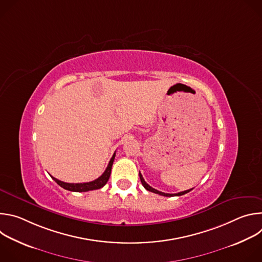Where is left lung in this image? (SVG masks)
Listing matches in <instances>:
<instances>
[{
    "label": "left lung",
    "instance_id": "1",
    "mask_svg": "<svg viewBox=\"0 0 262 262\" xmlns=\"http://www.w3.org/2000/svg\"><path fill=\"white\" fill-rule=\"evenodd\" d=\"M139 175H140V179H141V182H142L143 186H144V188H145L147 191H149V192H152V193H156V194H159V195H162V196H165V197L181 196V195H184V194L189 193L190 191H192V190H193V189H191V190H186V191H184V192H180V193H177V194H167V193H163V192H160V191H158V190H156V189L151 188L150 185H149L148 183H146V181L144 180V178H143V176H142V174H141V173H139Z\"/></svg>",
    "mask_w": 262,
    "mask_h": 262
}]
</instances>
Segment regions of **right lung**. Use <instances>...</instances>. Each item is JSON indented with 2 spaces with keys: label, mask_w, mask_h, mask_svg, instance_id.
Returning <instances> with one entry per match:
<instances>
[{
  "label": "right lung",
  "mask_w": 262,
  "mask_h": 262,
  "mask_svg": "<svg viewBox=\"0 0 262 262\" xmlns=\"http://www.w3.org/2000/svg\"><path fill=\"white\" fill-rule=\"evenodd\" d=\"M116 154L113 155L112 157L111 161L108 162V165L105 169V171L102 173L101 176H99L97 179L90 181V182H83V183H68V182H64L61 181L55 177L52 176V178L60 185L62 186L63 189L67 190V191H71V192H88V191H93V190H98L101 189L102 186L107 182L110 175H111V170H112V166H113V162L115 159Z\"/></svg>",
  "instance_id": "right-lung-1"
}]
</instances>
